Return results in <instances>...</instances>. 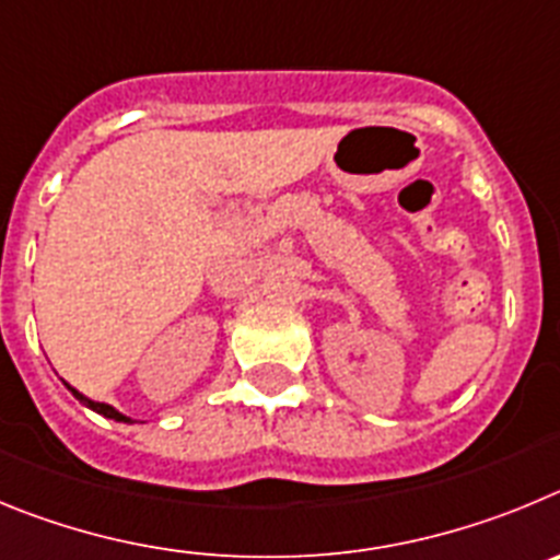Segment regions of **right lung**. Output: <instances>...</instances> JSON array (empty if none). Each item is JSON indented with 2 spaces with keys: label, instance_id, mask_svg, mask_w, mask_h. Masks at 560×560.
Listing matches in <instances>:
<instances>
[{
  "label": "right lung",
  "instance_id": "right-lung-1",
  "mask_svg": "<svg viewBox=\"0 0 560 560\" xmlns=\"http://www.w3.org/2000/svg\"><path fill=\"white\" fill-rule=\"evenodd\" d=\"M67 387H69V390H72V396H74V399H78L80 405H83V407H89V410L100 412V416L110 418V421H122V424H133V418H130V416H125V412H119L117 407L105 405V401H94V399H89V396H83V393H80L78 387H72V385H67Z\"/></svg>",
  "mask_w": 560,
  "mask_h": 560
}]
</instances>
